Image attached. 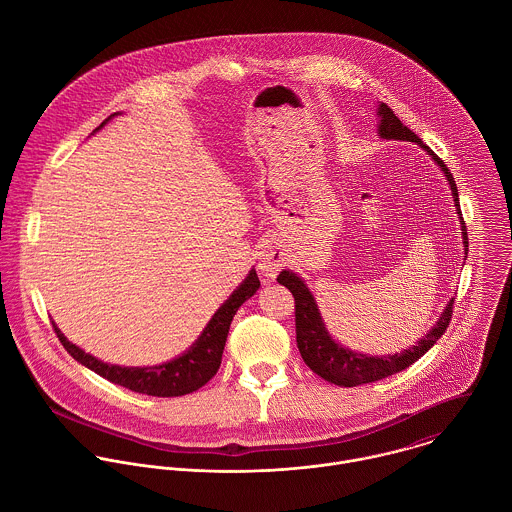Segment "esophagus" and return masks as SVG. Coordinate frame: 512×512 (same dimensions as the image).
I'll use <instances>...</instances> for the list:
<instances>
[{
	"instance_id": "34e87169",
	"label": "esophagus",
	"mask_w": 512,
	"mask_h": 512,
	"mask_svg": "<svg viewBox=\"0 0 512 512\" xmlns=\"http://www.w3.org/2000/svg\"><path fill=\"white\" fill-rule=\"evenodd\" d=\"M285 263V253L277 241H267L259 251V271L265 277H275Z\"/></svg>"
}]
</instances>
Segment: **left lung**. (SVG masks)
<instances>
[{
    "label": "left lung",
    "mask_w": 512,
    "mask_h": 512,
    "mask_svg": "<svg viewBox=\"0 0 512 512\" xmlns=\"http://www.w3.org/2000/svg\"><path fill=\"white\" fill-rule=\"evenodd\" d=\"M378 116H380V124H378L380 138L417 142L423 150L429 152V156L443 170V174H445V178L451 186V192H453V202L457 205V213L461 215L457 184H455V178L451 176L449 168L445 166V162L437 154H433L429 150V146H425L415 132H411L408 126H404V122L394 114V110L388 104L382 103L378 106ZM461 221H463V217H461ZM461 233H463L465 247H469L465 221L461 223ZM277 281H279V285L287 287L295 297L297 346H299V352H301L305 364L314 374H318L322 380H326L330 384H336V386H342V388H354V386L378 382L382 378H388L396 372H402V370L409 368L415 360H419L443 336V332L447 330V326L451 322L453 303H455V299H451L447 303V307L443 310V314L439 316V320L433 324V328L421 340H417L415 346H411L400 354L366 356V354H358V352H352L348 348H342L340 344H336L332 340V336L324 328V322L320 318V312H318V307L314 303V297L310 295V291H308L307 285L301 277H297L291 271H281Z\"/></svg>",
    "instance_id": "left-lung-1"
}]
</instances>
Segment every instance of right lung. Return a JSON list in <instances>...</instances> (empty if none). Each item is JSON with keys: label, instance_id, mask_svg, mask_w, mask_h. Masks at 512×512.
<instances>
[{"label": "right lung", "instance_id": "right-lung-1", "mask_svg": "<svg viewBox=\"0 0 512 512\" xmlns=\"http://www.w3.org/2000/svg\"><path fill=\"white\" fill-rule=\"evenodd\" d=\"M106 120H110V118H106ZM106 120L103 124H106ZM103 124L99 128H103ZM259 285H261L259 277H257L255 269H251L249 275L245 277V281L211 316L202 336L192 344V348L188 352H184L182 356L174 358L172 362L152 366V368H124V366L104 364L95 356L81 350L79 346L71 344L55 324H53V328H55L61 344L65 346V350L77 362H81L95 374L103 376L108 382L118 384L122 388L138 392V394H146V396H158V398L186 396V394L200 390L219 370L229 324L239 307L257 293Z\"/></svg>", "mask_w": 512, "mask_h": 512}]
</instances>
